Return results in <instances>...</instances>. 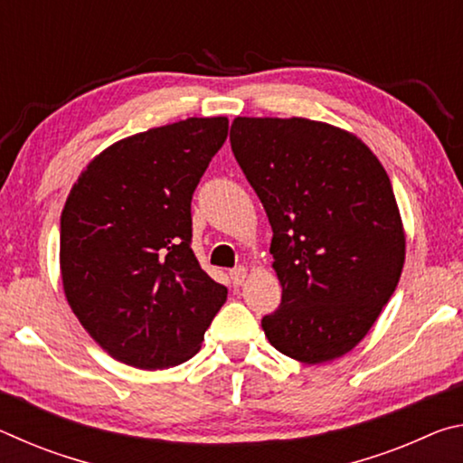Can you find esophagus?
<instances>
[{"label": "esophagus", "instance_id": "obj_1", "mask_svg": "<svg viewBox=\"0 0 463 463\" xmlns=\"http://www.w3.org/2000/svg\"><path fill=\"white\" fill-rule=\"evenodd\" d=\"M247 273H249V269L245 268V265H239V268H234V269L231 271L232 286H234V288H239V286L245 284V279H247Z\"/></svg>", "mask_w": 463, "mask_h": 463}]
</instances>
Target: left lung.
I'll list each match as a JSON object with an SVG mask.
<instances>
[{
	"instance_id": "obj_1",
	"label": "left lung",
	"mask_w": 463,
	"mask_h": 463,
	"mask_svg": "<svg viewBox=\"0 0 463 463\" xmlns=\"http://www.w3.org/2000/svg\"><path fill=\"white\" fill-rule=\"evenodd\" d=\"M231 146L273 231L281 304L263 317L265 336L300 364L349 354L404 268V224L386 169L354 132L298 116H237Z\"/></svg>"
}]
</instances>
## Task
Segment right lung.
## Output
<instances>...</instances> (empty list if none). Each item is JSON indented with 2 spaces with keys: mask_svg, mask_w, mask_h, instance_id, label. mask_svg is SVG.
Listing matches in <instances>:
<instances>
[{
  "mask_svg": "<svg viewBox=\"0 0 463 463\" xmlns=\"http://www.w3.org/2000/svg\"><path fill=\"white\" fill-rule=\"evenodd\" d=\"M229 118H187L116 140L88 163L61 214V279L106 354L165 370L198 354L226 288L200 268L192 194Z\"/></svg>",
  "mask_w": 463,
  "mask_h": 463,
  "instance_id": "add662e5",
  "label": "right lung"
}]
</instances>
